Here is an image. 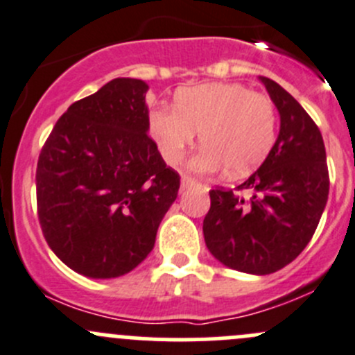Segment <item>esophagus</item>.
Instances as JSON below:
<instances>
[{"label":"esophagus","mask_w":355,"mask_h":355,"mask_svg":"<svg viewBox=\"0 0 355 355\" xmlns=\"http://www.w3.org/2000/svg\"><path fill=\"white\" fill-rule=\"evenodd\" d=\"M192 185H198V182L194 180V178H191V177H187V175H182V189H189V187H192Z\"/></svg>","instance_id":"34e87169"}]
</instances>
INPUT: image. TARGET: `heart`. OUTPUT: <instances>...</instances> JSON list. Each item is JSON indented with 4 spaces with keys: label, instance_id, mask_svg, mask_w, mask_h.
I'll use <instances>...</instances> for the list:
<instances>
[{
    "label": "heart",
    "instance_id": "1",
    "mask_svg": "<svg viewBox=\"0 0 355 355\" xmlns=\"http://www.w3.org/2000/svg\"><path fill=\"white\" fill-rule=\"evenodd\" d=\"M147 126L170 164L180 163L198 133L205 144L192 170L215 173L227 166L232 177L253 171L276 144L277 114L272 101L239 83H209L182 88L175 107H153Z\"/></svg>",
    "mask_w": 355,
    "mask_h": 355
}]
</instances>
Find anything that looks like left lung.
Returning <instances> with one entry per match:
<instances>
[{
    "label": "left lung",
    "mask_w": 355,
    "mask_h": 355,
    "mask_svg": "<svg viewBox=\"0 0 355 355\" xmlns=\"http://www.w3.org/2000/svg\"><path fill=\"white\" fill-rule=\"evenodd\" d=\"M281 116L279 135L261 166L237 185L209 191L202 222L209 253L225 267L265 276L286 267L314 236L329 192L318 125L276 81L260 76Z\"/></svg>",
    "instance_id": "1"
}]
</instances>
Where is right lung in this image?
Here are the masks:
<instances>
[{"instance_id": "right-lung-1", "label": "right lung", "mask_w": 355, "mask_h": 355, "mask_svg": "<svg viewBox=\"0 0 355 355\" xmlns=\"http://www.w3.org/2000/svg\"><path fill=\"white\" fill-rule=\"evenodd\" d=\"M146 81L116 78L74 102L51 130L36 170L44 239L74 272L111 279L156 243L180 177L147 126Z\"/></svg>"}]
</instances>
